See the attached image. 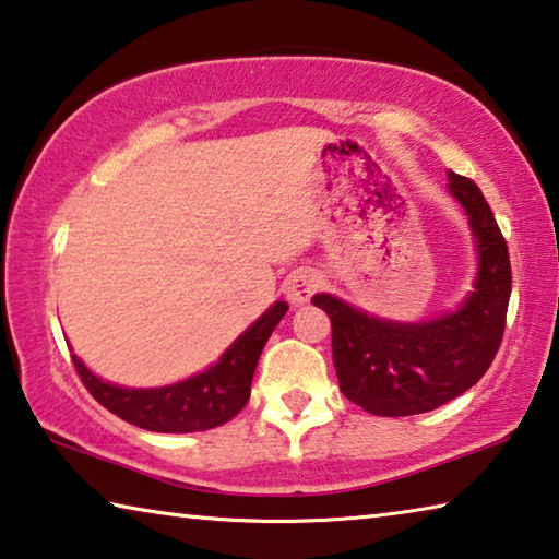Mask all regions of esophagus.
I'll list each match as a JSON object with an SVG mask.
<instances>
[{"instance_id":"1","label":"esophagus","mask_w":559,"mask_h":559,"mask_svg":"<svg viewBox=\"0 0 559 559\" xmlns=\"http://www.w3.org/2000/svg\"><path fill=\"white\" fill-rule=\"evenodd\" d=\"M318 286H320V276L313 269H298L286 278V296L290 302L302 306V302L313 298Z\"/></svg>"}]
</instances>
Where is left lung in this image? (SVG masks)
Instances as JSON below:
<instances>
[{"instance_id":"8db88e82","label":"left lung","mask_w":559,"mask_h":559,"mask_svg":"<svg viewBox=\"0 0 559 559\" xmlns=\"http://www.w3.org/2000/svg\"><path fill=\"white\" fill-rule=\"evenodd\" d=\"M451 194L476 234L480 271L476 290L456 313L419 325L377 320L335 296H313L333 323V362L340 390L374 416H409L437 409L471 390L503 343L513 273L508 243L484 192L451 173Z\"/></svg>"}]
</instances>
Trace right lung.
Returning a JSON list of instances; mask_svg holds the SVG:
<instances>
[{
  "mask_svg": "<svg viewBox=\"0 0 559 559\" xmlns=\"http://www.w3.org/2000/svg\"><path fill=\"white\" fill-rule=\"evenodd\" d=\"M286 302H276L226 349L210 370L163 390H122L100 382L75 355L73 367L93 400L122 421L159 433H189L222 427L239 414L251 394V380L261 349L273 328L286 316Z\"/></svg>",
  "mask_w": 559,
  "mask_h": 559,
  "instance_id": "add662e5",
  "label": "right lung"
}]
</instances>
